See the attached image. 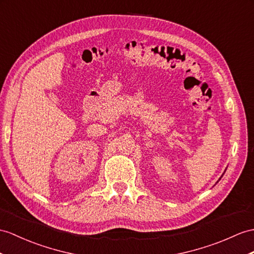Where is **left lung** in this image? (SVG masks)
Here are the masks:
<instances>
[{
	"instance_id": "left-lung-1",
	"label": "left lung",
	"mask_w": 254,
	"mask_h": 254,
	"mask_svg": "<svg viewBox=\"0 0 254 254\" xmlns=\"http://www.w3.org/2000/svg\"><path fill=\"white\" fill-rule=\"evenodd\" d=\"M224 172H225V171H224ZM222 176H223V175H222ZM220 179H221V178H220ZM220 179H219V180H220Z\"/></svg>"
}]
</instances>
